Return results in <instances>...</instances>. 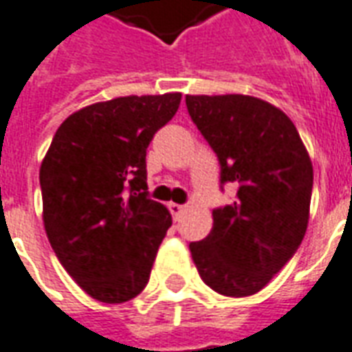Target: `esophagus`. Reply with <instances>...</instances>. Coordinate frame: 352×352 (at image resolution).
<instances>
[{
  "mask_svg": "<svg viewBox=\"0 0 352 352\" xmlns=\"http://www.w3.org/2000/svg\"><path fill=\"white\" fill-rule=\"evenodd\" d=\"M169 211H171V214H173V217H179V214L183 213V209H184V206H179V204H169Z\"/></svg>",
  "mask_w": 352,
  "mask_h": 352,
  "instance_id": "obj_1",
  "label": "esophagus"
}]
</instances>
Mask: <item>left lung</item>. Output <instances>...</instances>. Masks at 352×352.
<instances>
[{
  "label": "left lung",
  "mask_w": 352,
  "mask_h": 352,
  "mask_svg": "<svg viewBox=\"0 0 352 352\" xmlns=\"http://www.w3.org/2000/svg\"><path fill=\"white\" fill-rule=\"evenodd\" d=\"M192 122L237 188L213 211V230L190 243L199 277L230 298L256 294L294 256L309 221L313 166L292 120L252 96H186Z\"/></svg>",
  "instance_id": "1"
}]
</instances>
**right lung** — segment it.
<instances>
[{
  "mask_svg": "<svg viewBox=\"0 0 352 352\" xmlns=\"http://www.w3.org/2000/svg\"><path fill=\"white\" fill-rule=\"evenodd\" d=\"M179 103L173 92L88 105L62 122L43 160L50 247L98 302H128L148 283L171 214L148 198L146 146Z\"/></svg>",
  "mask_w": 352,
  "mask_h": 352,
  "instance_id": "1",
  "label": "right lung"
}]
</instances>
